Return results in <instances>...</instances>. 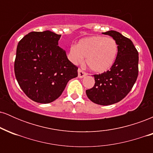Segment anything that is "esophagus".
Here are the masks:
<instances>
[{
  "label": "esophagus",
  "mask_w": 153,
  "mask_h": 153,
  "mask_svg": "<svg viewBox=\"0 0 153 153\" xmlns=\"http://www.w3.org/2000/svg\"><path fill=\"white\" fill-rule=\"evenodd\" d=\"M78 78H83V77L86 76V75H88L87 73H85V72H84L83 71H82V70L80 69V68H79V69H78Z\"/></svg>",
  "instance_id": "34e87169"
}]
</instances>
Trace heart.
I'll list each match as a JSON object with an SVG mask.
<instances>
[{
    "mask_svg": "<svg viewBox=\"0 0 153 153\" xmlns=\"http://www.w3.org/2000/svg\"><path fill=\"white\" fill-rule=\"evenodd\" d=\"M119 52L117 42L112 37L96 35L79 40L76 46L70 48L69 57L75 64L85 57V62L91 70L103 73L111 68Z\"/></svg>",
    "mask_w": 153,
    "mask_h": 153,
    "instance_id": "obj_1",
    "label": "heart"
}]
</instances>
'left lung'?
<instances>
[{
  "label": "left lung",
  "instance_id": "1",
  "mask_svg": "<svg viewBox=\"0 0 153 153\" xmlns=\"http://www.w3.org/2000/svg\"><path fill=\"white\" fill-rule=\"evenodd\" d=\"M109 35L117 42L119 52L110 70L94 75V86L85 93L91 101L107 106L122 100L131 90L138 76L139 55L137 49L129 39L116 31H108Z\"/></svg>",
  "mask_w": 153,
  "mask_h": 153
}]
</instances>
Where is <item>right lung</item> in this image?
Segmentation results:
<instances>
[{"label":"right lung","instance_id":"add662e5","mask_svg":"<svg viewBox=\"0 0 153 153\" xmlns=\"http://www.w3.org/2000/svg\"><path fill=\"white\" fill-rule=\"evenodd\" d=\"M60 34L31 31L19 41L14 62L15 76L29 99L49 103L58 99L67 83L78 76V67L58 46Z\"/></svg>","mask_w":153,"mask_h":153}]
</instances>
